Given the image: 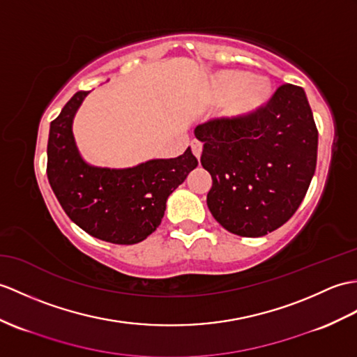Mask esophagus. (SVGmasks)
Masks as SVG:
<instances>
[{
	"mask_svg": "<svg viewBox=\"0 0 357 357\" xmlns=\"http://www.w3.org/2000/svg\"><path fill=\"white\" fill-rule=\"evenodd\" d=\"M190 147H192V152H193V155L196 156V158L199 160L201 158V153H202V144L199 143V141H192V144H190Z\"/></svg>",
	"mask_w": 357,
	"mask_h": 357,
	"instance_id": "obj_1",
	"label": "esophagus"
}]
</instances>
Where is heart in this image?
<instances>
[{
  "label": "heart",
  "instance_id": "1",
  "mask_svg": "<svg viewBox=\"0 0 357 357\" xmlns=\"http://www.w3.org/2000/svg\"><path fill=\"white\" fill-rule=\"evenodd\" d=\"M268 94V86L259 79L248 80L243 73L220 71L210 80L208 96L216 103H231V114L246 115L259 107Z\"/></svg>",
  "mask_w": 357,
  "mask_h": 357
}]
</instances>
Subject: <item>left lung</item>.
Returning a JSON list of instances; mask_svg holds the SVG:
<instances>
[{"mask_svg":"<svg viewBox=\"0 0 357 357\" xmlns=\"http://www.w3.org/2000/svg\"><path fill=\"white\" fill-rule=\"evenodd\" d=\"M195 134L213 178L206 205L223 228L260 237L294 216L318 156V129L301 86L280 85L255 111L211 119Z\"/></svg>","mask_w":357,"mask_h":357,"instance_id":"left-lung-1","label":"left lung"}]
</instances>
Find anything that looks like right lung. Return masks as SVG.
<instances>
[{
    "mask_svg": "<svg viewBox=\"0 0 357 357\" xmlns=\"http://www.w3.org/2000/svg\"><path fill=\"white\" fill-rule=\"evenodd\" d=\"M88 91H79L50 124L47 176L77 227L115 245H134L158 228L165 201L197 167L190 147L178 158L152 160L137 167H91L74 144L71 123Z\"/></svg>",
    "mask_w": 357,
    "mask_h": 357,
    "instance_id": "add662e5",
    "label": "right lung"
}]
</instances>
